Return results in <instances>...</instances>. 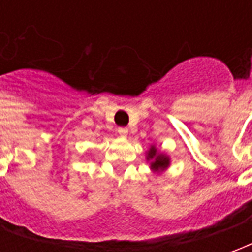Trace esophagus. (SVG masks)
I'll return each mask as SVG.
<instances>
[{
  "mask_svg": "<svg viewBox=\"0 0 252 252\" xmlns=\"http://www.w3.org/2000/svg\"><path fill=\"white\" fill-rule=\"evenodd\" d=\"M117 132L120 133V136L126 137V135H128V128H124V126H121V128H119V129H117Z\"/></svg>",
  "mask_w": 252,
  "mask_h": 252,
  "instance_id": "esophagus-1",
  "label": "esophagus"
}]
</instances>
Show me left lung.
I'll use <instances>...</instances> for the list:
<instances>
[{
  "label": "left lung",
  "instance_id": "obj_1",
  "mask_svg": "<svg viewBox=\"0 0 252 252\" xmlns=\"http://www.w3.org/2000/svg\"><path fill=\"white\" fill-rule=\"evenodd\" d=\"M147 160H151V170L154 171H163L170 166V158L163 153H159L155 146H151L147 153Z\"/></svg>",
  "mask_w": 252,
  "mask_h": 252
}]
</instances>
